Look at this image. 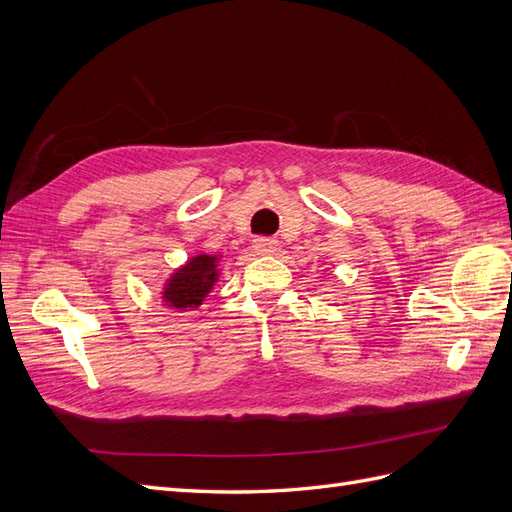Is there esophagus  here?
<instances>
[{
	"label": "esophagus",
	"instance_id": "obj_1",
	"mask_svg": "<svg viewBox=\"0 0 512 512\" xmlns=\"http://www.w3.org/2000/svg\"><path fill=\"white\" fill-rule=\"evenodd\" d=\"M254 252L260 256H273L277 252V241L269 237L254 239Z\"/></svg>",
	"mask_w": 512,
	"mask_h": 512
}]
</instances>
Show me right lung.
<instances>
[{
	"label": "right lung",
	"mask_w": 512,
	"mask_h": 512,
	"mask_svg": "<svg viewBox=\"0 0 512 512\" xmlns=\"http://www.w3.org/2000/svg\"><path fill=\"white\" fill-rule=\"evenodd\" d=\"M222 254H194L170 273L162 288L160 299L173 312H194L209 297L220 280Z\"/></svg>",
	"instance_id": "1"
}]
</instances>
